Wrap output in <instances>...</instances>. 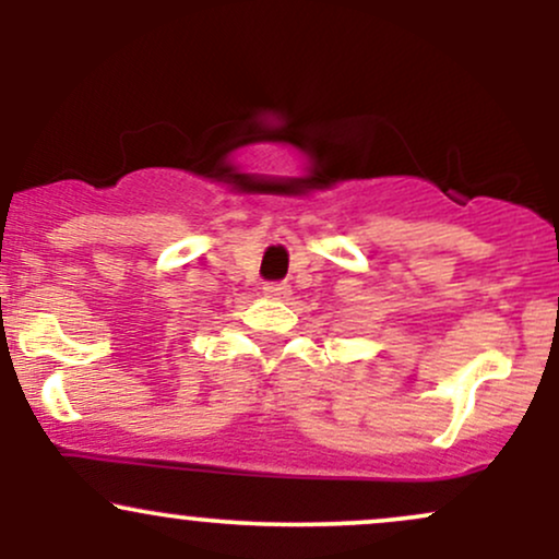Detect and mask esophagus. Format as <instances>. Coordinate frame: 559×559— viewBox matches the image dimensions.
<instances>
[{
  "label": "esophagus",
  "mask_w": 559,
  "mask_h": 559,
  "mask_svg": "<svg viewBox=\"0 0 559 559\" xmlns=\"http://www.w3.org/2000/svg\"><path fill=\"white\" fill-rule=\"evenodd\" d=\"M265 294L271 299L284 301V299L292 297V286H288V284H265Z\"/></svg>",
  "instance_id": "1"
}]
</instances>
